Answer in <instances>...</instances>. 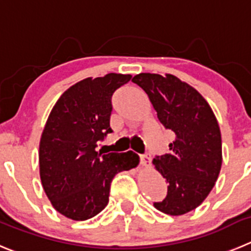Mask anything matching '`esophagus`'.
Listing matches in <instances>:
<instances>
[{"label":"esophagus","instance_id":"esophagus-1","mask_svg":"<svg viewBox=\"0 0 251 251\" xmlns=\"http://www.w3.org/2000/svg\"><path fill=\"white\" fill-rule=\"evenodd\" d=\"M140 161H141V165L142 166H150V163H151V156H150L149 153H145V154H141L140 156Z\"/></svg>","mask_w":251,"mask_h":251}]
</instances>
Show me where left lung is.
I'll use <instances>...</instances> for the list:
<instances>
[{
  "label": "left lung",
  "mask_w": 251,
  "mask_h": 251,
  "mask_svg": "<svg viewBox=\"0 0 251 251\" xmlns=\"http://www.w3.org/2000/svg\"><path fill=\"white\" fill-rule=\"evenodd\" d=\"M132 81L147 94L160 123L175 132L170 153L153 165L168 183L167 196L153 205L170 215L196 209L214 187L222 167V136L204 98L172 74L141 73Z\"/></svg>",
  "instance_id": "8db88e82"
}]
</instances>
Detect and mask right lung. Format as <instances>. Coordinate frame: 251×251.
Instances as JSON below:
<instances>
[{
    "instance_id": "add662e5",
    "label": "right lung",
    "mask_w": 251,
    "mask_h": 251,
    "mask_svg": "<svg viewBox=\"0 0 251 251\" xmlns=\"http://www.w3.org/2000/svg\"><path fill=\"white\" fill-rule=\"evenodd\" d=\"M131 78L110 73L84 79L64 91L49 114L39 144L42 186L54 209L73 221L101 212L115 175L139 165L132 151L102 154L95 150L112 132V94Z\"/></svg>"
}]
</instances>
